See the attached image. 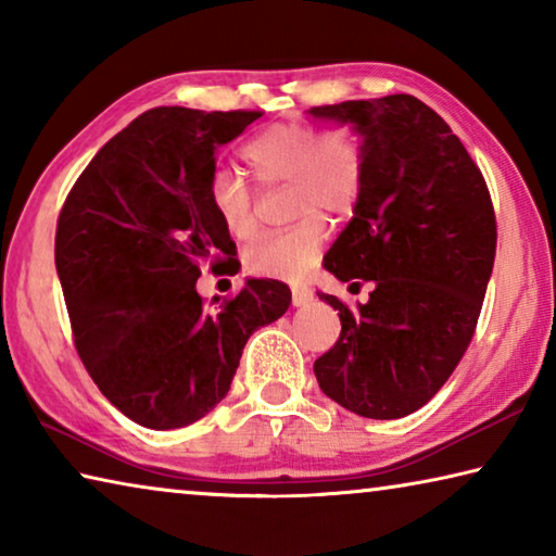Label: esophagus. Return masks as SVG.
<instances>
[{"instance_id": "obj_1", "label": "esophagus", "mask_w": 556, "mask_h": 556, "mask_svg": "<svg viewBox=\"0 0 556 556\" xmlns=\"http://www.w3.org/2000/svg\"><path fill=\"white\" fill-rule=\"evenodd\" d=\"M308 301H314V291L306 285H291V304L306 306Z\"/></svg>"}]
</instances>
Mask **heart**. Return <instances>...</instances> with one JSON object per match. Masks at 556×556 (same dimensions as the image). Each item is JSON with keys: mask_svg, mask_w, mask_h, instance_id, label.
I'll return each instance as SVG.
<instances>
[{"mask_svg": "<svg viewBox=\"0 0 556 556\" xmlns=\"http://www.w3.org/2000/svg\"><path fill=\"white\" fill-rule=\"evenodd\" d=\"M244 162L262 184H289V208L301 218L244 250V267L257 277L299 279L312 271L328 240V223L353 215L365 186V154L348 129H318L304 122H281L262 129L242 149ZM208 203L232 238L257 230L255 193L232 168H215Z\"/></svg>", "mask_w": 556, "mask_h": 556, "instance_id": "obj_1", "label": "heart"}]
</instances>
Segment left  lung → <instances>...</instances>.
I'll return each mask as SVG.
<instances>
[{
  "label": "left lung",
  "mask_w": 556,
  "mask_h": 556,
  "mask_svg": "<svg viewBox=\"0 0 556 556\" xmlns=\"http://www.w3.org/2000/svg\"><path fill=\"white\" fill-rule=\"evenodd\" d=\"M308 117L353 125L365 186L326 252L336 279L370 299H341V338L314 363L318 388L368 419H400L434 397L473 338L495 260V213L481 168L434 110L414 96L348 100Z\"/></svg>",
  "instance_id": "8db88e82"
}]
</instances>
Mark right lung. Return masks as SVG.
I'll return each instance as SVG.
<instances>
[{"label": "right lung", "instance_id": "1", "mask_svg": "<svg viewBox=\"0 0 556 556\" xmlns=\"http://www.w3.org/2000/svg\"><path fill=\"white\" fill-rule=\"evenodd\" d=\"M262 112L154 108L92 156L63 203L55 269L75 351L100 392L137 425L178 429L230 390L242 348L287 312L277 279H248L205 306L201 267L238 255L208 203L218 147Z\"/></svg>", "mask_w": 556, "mask_h": 556}]
</instances>
